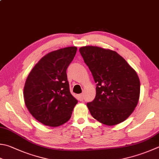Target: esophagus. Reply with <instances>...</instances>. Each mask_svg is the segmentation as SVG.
<instances>
[{
  "label": "esophagus",
  "instance_id": "34e87169",
  "mask_svg": "<svg viewBox=\"0 0 159 159\" xmlns=\"http://www.w3.org/2000/svg\"><path fill=\"white\" fill-rule=\"evenodd\" d=\"M78 98H79V100H80V101H82V100H84V94H80L79 95H78Z\"/></svg>",
  "mask_w": 159,
  "mask_h": 159
}]
</instances>
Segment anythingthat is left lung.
I'll return each mask as SVG.
<instances>
[{"label": "left lung", "instance_id": "obj_1", "mask_svg": "<svg viewBox=\"0 0 159 159\" xmlns=\"http://www.w3.org/2000/svg\"><path fill=\"white\" fill-rule=\"evenodd\" d=\"M80 52L96 83V95L87 103L91 116L112 126L125 120L140 96L138 75L116 52L97 46H84Z\"/></svg>", "mask_w": 159, "mask_h": 159}]
</instances>
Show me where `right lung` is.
Masks as SVG:
<instances>
[{
  "instance_id": "obj_1",
  "label": "right lung",
  "mask_w": 159,
  "mask_h": 159,
  "mask_svg": "<svg viewBox=\"0 0 159 159\" xmlns=\"http://www.w3.org/2000/svg\"><path fill=\"white\" fill-rule=\"evenodd\" d=\"M77 52L72 46L41 58L27 77L23 89L30 113L41 123L58 127L70 118L77 100L70 92L66 70Z\"/></svg>"
}]
</instances>
